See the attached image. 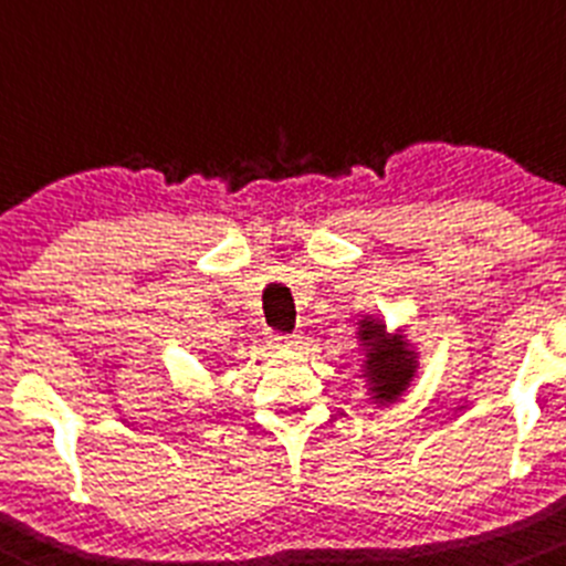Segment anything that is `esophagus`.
Masks as SVG:
<instances>
[{"label":"esophagus","instance_id":"1","mask_svg":"<svg viewBox=\"0 0 566 566\" xmlns=\"http://www.w3.org/2000/svg\"><path fill=\"white\" fill-rule=\"evenodd\" d=\"M271 345H276V348H298L301 337L298 334H271Z\"/></svg>","mask_w":566,"mask_h":566}]
</instances>
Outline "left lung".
I'll return each mask as SVG.
<instances>
[{"instance_id": "obj_1", "label": "left lung", "mask_w": 566, "mask_h": 566, "mask_svg": "<svg viewBox=\"0 0 566 566\" xmlns=\"http://www.w3.org/2000/svg\"><path fill=\"white\" fill-rule=\"evenodd\" d=\"M361 376L367 378V395L376 406H389L400 400L417 376V350L406 339L403 328L387 332L378 317L367 315L359 321Z\"/></svg>"}]
</instances>
